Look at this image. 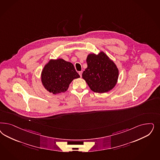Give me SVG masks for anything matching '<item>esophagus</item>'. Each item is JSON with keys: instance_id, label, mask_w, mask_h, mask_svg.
I'll return each instance as SVG.
<instances>
[{"instance_id": "esophagus-1", "label": "esophagus", "mask_w": 160, "mask_h": 160, "mask_svg": "<svg viewBox=\"0 0 160 160\" xmlns=\"http://www.w3.org/2000/svg\"><path fill=\"white\" fill-rule=\"evenodd\" d=\"M79 74L80 77H82V71H79Z\"/></svg>"}]
</instances>
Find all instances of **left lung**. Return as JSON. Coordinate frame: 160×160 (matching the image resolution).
I'll return each mask as SVG.
<instances>
[{"instance_id":"left-lung-1","label":"left lung","mask_w":160,"mask_h":160,"mask_svg":"<svg viewBox=\"0 0 160 160\" xmlns=\"http://www.w3.org/2000/svg\"><path fill=\"white\" fill-rule=\"evenodd\" d=\"M87 62L88 67L83 72L82 78L92 91L107 92L115 87L118 78V69L103 52H101L97 55L89 54Z\"/></svg>"}]
</instances>
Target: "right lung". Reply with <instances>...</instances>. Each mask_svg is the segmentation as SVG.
Here are the masks:
<instances>
[{
	"instance_id": "1",
	"label": "right lung",
	"mask_w": 160,
	"mask_h": 160,
	"mask_svg": "<svg viewBox=\"0 0 160 160\" xmlns=\"http://www.w3.org/2000/svg\"><path fill=\"white\" fill-rule=\"evenodd\" d=\"M79 77L72 63L62 59L51 60L42 72L43 85L53 93L65 92L73 79Z\"/></svg>"
}]
</instances>
